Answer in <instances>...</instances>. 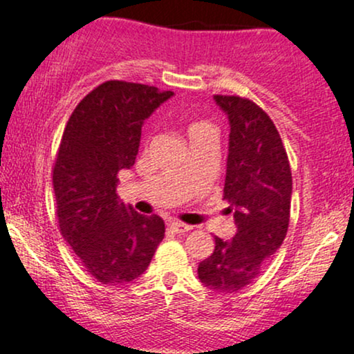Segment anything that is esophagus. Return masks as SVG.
I'll return each mask as SVG.
<instances>
[{"mask_svg": "<svg viewBox=\"0 0 354 354\" xmlns=\"http://www.w3.org/2000/svg\"><path fill=\"white\" fill-rule=\"evenodd\" d=\"M168 226L173 233H186V231L191 230L189 225H185V223L181 221H169Z\"/></svg>", "mask_w": 354, "mask_h": 354, "instance_id": "esophagus-1", "label": "esophagus"}]
</instances>
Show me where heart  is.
<instances>
[{
	"label": "heart",
	"instance_id": "obj_1",
	"mask_svg": "<svg viewBox=\"0 0 354 354\" xmlns=\"http://www.w3.org/2000/svg\"><path fill=\"white\" fill-rule=\"evenodd\" d=\"M203 126H208V123H205V121H193V123L189 124V131H194V129L203 128Z\"/></svg>",
	"mask_w": 354,
	"mask_h": 354
}]
</instances>
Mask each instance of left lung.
Segmentation results:
<instances>
[{"label":"left lung","instance_id":"obj_1","mask_svg":"<svg viewBox=\"0 0 354 354\" xmlns=\"http://www.w3.org/2000/svg\"><path fill=\"white\" fill-rule=\"evenodd\" d=\"M230 120V153L223 200L233 209L236 234L214 236L198 276L219 293H234L258 278L286 238L291 209L290 161L278 129L254 101L214 95ZM230 209V208H228Z\"/></svg>","mask_w":354,"mask_h":354}]
</instances>
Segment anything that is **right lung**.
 <instances>
[{
	"label": "right lung",
	"mask_w": 354,
	"mask_h": 354,
	"mask_svg": "<svg viewBox=\"0 0 354 354\" xmlns=\"http://www.w3.org/2000/svg\"><path fill=\"white\" fill-rule=\"evenodd\" d=\"M156 86L109 80L89 91L64 126L53 186L63 238L93 278L128 283L151 263L165 223L118 201V173L135 165L143 121L171 98Z\"/></svg>",
	"instance_id": "add662e5"
}]
</instances>
